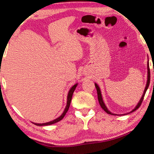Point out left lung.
I'll return each mask as SVG.
<instances>
[{"label": "left lung", "instance_id": "8db88e82", "mask_svg": "<svg viewBox=\"0 0 154 154\" xmlns=\"http://www.w3.org/2000/svg\"><path fill=\"white\" fill-rule=\"evenodd\" d=\"M149 83H150V69H149V61H148L147 62V83H146L144 92H143V96H141V98H140L139 103L137 104V105L135 106V108L133 109V110H132L131 111L129 112V113H127L126 114H129L130 113H132V112L134 111H136L137 109H138L139 108V106H140V105H141V103L143 102V98H144V96H145V93H146V91H147L148 87H149ZM95 86H96V91H97V94H98V100L99 104H100V105L101 107H102L103 109V110L105 111L106 113H107L108 114L116 115V114L112 113L110 111L108 110V109L106 108V105H105V103H104V102H103V98H102V94H101V91H100V88H99L98 85L96 84V83H95Z\"/></svg>", "mask_w": 154, "mask_h": 154}]
</instances>
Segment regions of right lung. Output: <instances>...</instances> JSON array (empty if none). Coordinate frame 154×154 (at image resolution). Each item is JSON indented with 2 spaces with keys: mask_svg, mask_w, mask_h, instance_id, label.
I'll return each mask as SVG.
<instances>
[{
  "mask_svg": "<svg viewBox=\"0 0 154 154\" xmlns=\"http://www.w3.org/2000/svg\"><path fill=\"white\" fill-rule=\"evenodd\" d=\"M77 84L78 83H76V84H75L73 86H72L71 89H70L69 93H68V96H67V102H66V107L64 109V111L62 114L60 116L58 117V118H56L55 119H54V120H52L51 122H46V123H42V124H38V123H35V122H32V123L36 125V126H49V125H51V124H54L55 123H57V122H58L59 121H60L61 119H63L64 117L65 116V115L67 113L68 110H69V106H70V104H71V100H72V94H73V92L75 90V88H77Z\"/></svg>",
  "mask_w": 154,
  "mask_h": 154,
  "instance_id": "right-lung-1",
  "label": "right lung"
}]
</instances>
